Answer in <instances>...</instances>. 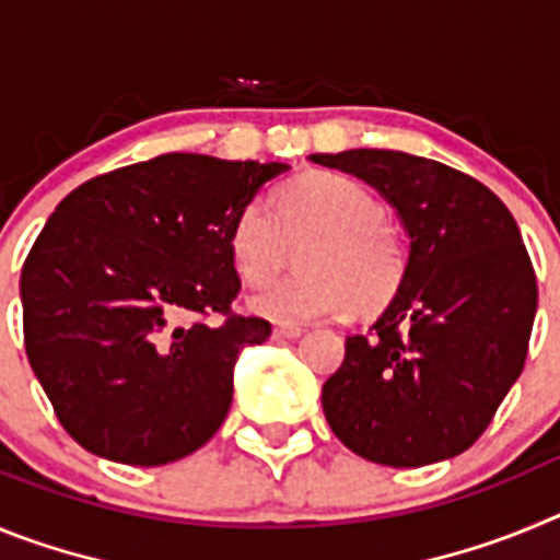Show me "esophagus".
<instances>
[{
  "instance_id": "1",
  "label": "esophagus",
  "mask_w": 560,
  "mask_h": 560,
  "mask_svg": "<svg viewBox=\"0 0 560 560\" xmlns=\"http://www.w3.org/2000/svg\"><path fill=\"white\" fill-rule=\"evenodd\" d=\"M275 336L277 339H296V336H303V328L300 325H277Z\"/></svg>"
}]
</instances>
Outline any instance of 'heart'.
<instances>
[{
    "label": "heart",
    "instance_id": "1",
    "mask_svg": "<svg viewBox=\"0 0 560 560\" xmlns=\"http://www.w3.org/2000/svg\"><path fill=\"white\" fill-rule=\"evenodd\" d=\"M300 275L252 294L249 308L271 323L316 316H378L398 300L409 275V244L384 219L370 187L336 171L300 173L271 196V210L252 201L232 219L230 260L241 280L260 285L283 271L291 246Z\"/></svg>",
    "mask_w": 560,
    "mask_h": 560
}]
</instances>
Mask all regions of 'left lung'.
Returning a JSON list of instances; mask_svg holds the SVG:
<instances>
[{"mask_svg": "<svg viewBox=\"0 0 560 560\" xmlns=\"http://www.w3.org/2000/svg\"><path fill=\"white\" fill-rule=\"evenodd\" d=\"M311 160L378 187L412 241L404 291L368 334L348 336L325 381V418L370 463L457 457L491 427L530 348L538 285L516 221L443 162L378 148Z\"/></svg>", "mask_w": 560, "mask_h": 560, "instance_id": "1", "label": "left lung"}]
</instances>
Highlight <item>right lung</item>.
<instances>
[{
    "instance_id": "obj_1",
    "label": "right lung",
    "mask_w": 560,
    "mask_h": 560,
    "mask_svg": "<svg viewBox=\"0 0 560 560\" xmlns=\"http://www.w3.org/2000/svg\"><path fill=\"white\" fill-rule=\"evenodd\" d=\"M283 171L162 153L83 182L49 215L22 266L24 348L86 452L148 468L219 432L237 350L271 336L232 311L241 280L226 237Z\"/></svg>"
}]
</instances>
